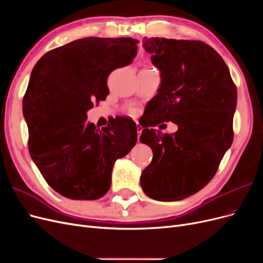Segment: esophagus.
Instances as JSON below:
<instances>
[{
	"instance_id": "1",
	"label": "esophagus",
	"mask_w": 263,
	"mask_h": 263,
	"mask_svg": "<svg viewBox=\"0 0 263 263\" xmlns=\"http://www.w3.org/2000/svg\"><path fill=\"white\" fill-rule=\"evenodd\" d=\"M141 132H142V127H141L140 125H138V124H137V135H138V138H139V136H140Z\"/></svg>"
}]
</instances>
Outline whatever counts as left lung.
<instances>
[{
	"label": "left lung",
	"instance_id": "obj_1",
	"mask_svg": "<svg viewBox=\"0 0 263 263\" xmlns=\"http://www.w3.org/2000/svg\"><path fill=\"white\" fill-rule=\"evenodd\" d=\"M142 43L160 70L161 84L146 107L139 138L154 153L140 185L154 200L180 201L208 184L232 145L237 87L208 44L159 37ZM170 120L178 125L176 133L151 128Z\"/></svg>",
	"mask_w": 263,
	"mask_h": 263
}]
</instances>
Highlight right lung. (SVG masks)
I'll list each match as a JSON object with an SVG mask.
<instances>
[{"instance_id":"obj_1","label":"right lung","mask_w":263,"mask_h":263,"mask_svg":"<svg viewBox=\"0 0 263 263\" xmlns=\"http://www.w3.org/2000/svg\"><path fill=\"white\" fill-rule=\"evenodd\" d=\"M137 39L86 37L54 48L37 61L23 99L28 149L46 182L71 200H98L110 187L116 159L136 145L137 126L115 117L97 129L86 122L104 101L107 78L128 66Z\"/></svg>"}]
</instances>
